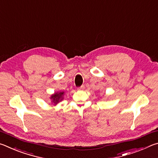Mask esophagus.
Masks as SVG:
<instances>
[{
  "mask_svg": "<svg viewBox=\"0 0 158 158\" xmlns=\"http://www.w3.org/2000/svg\"><path fill=\"white\" fill-rule=\"evenodd\" d=\"M84 89H85L84 85H81V86L78 88V90H84Z\"/></svg>",
  "mask_w": 158,
  "mask_h": 158,
  "instance_id": "34e87169",
  "label": "esophagus"
}]
</instances>
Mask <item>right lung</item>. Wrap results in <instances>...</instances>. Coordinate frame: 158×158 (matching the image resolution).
<instances>
[{
  "label": "right lung",
  "instance_id": "add662e5",
  "mask_svg": "<svg viewBox=\"0 0 158 158\" xmlns=\"http://www.w3.org/2000/svg\"><path fill=\"white\" fill-rule=\"evenodd\" d=\"M64 92H60L58 93H55L54 95H52L51 98L52 99L53 102L54 104H57L58 102H59V101L63 100V95Z\"/></svg>",
  "mask_w": 158,
  "mask_h": 158
}]
</instances>
